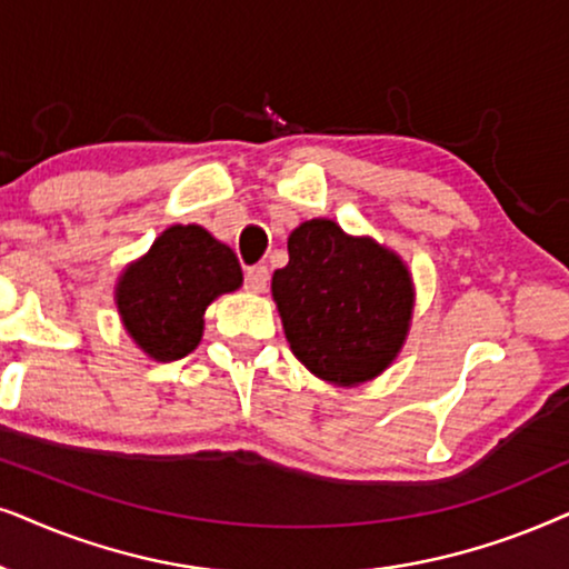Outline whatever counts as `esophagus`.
<instances>
[{"label": "esophagus", "mask_w": 569, "mask_h": 569, "mask_svg": "<svg viewBox=\"0 0 569 569\" xmlns=\"http://www.w3.org/2000/svg\"><path fill=\"white\" fill-rule=\"evenodd\" d=\"M268 280H270V276H268V268H264V264H254V268H249L244 272L247 289L254 293H262L264 289H268Z\"/></svg>", "instance_id": "obj_1"}]
</instances>
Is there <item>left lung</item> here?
I'll return each instance as SVG.
<instances>
[{
	"label": "left lung",
	"mask_w": 569,
	"mask_h": 569,
	"mask_svg": "<svg viewBox=\"0 0 569 569\" xmlns=\"http://www.w3.org/2000/svg\"><path fill=\"white\" fill-rule=\"evenodd\" d=\"M270 291L293 356L338 388L380 377L413 322L416 289L403 257L330 218L291 231L289 264L272 272Z\"/></svg>",
	"instance_id": "obj_1"
}]
</instances>
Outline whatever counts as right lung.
I'll list each match as a JSON object with an SVG mask.
<instances>
[{
    "label": "right lung",
    "mask_w": 569,
    "mask_h": 569,
    "mask_svg": "<svg viewBox=\"0 0 569 569\" xmlns=\"http://www.w3.org/2000/svg\"><path fill=\"white\" fill-rule=\"evenodd\" d=\"M233 249L197 223L169 226L150 249L121 270L113 289L121 328L148 359L192 353L206 330V309L241 289Z\"/></svg>",
    "instance_id": "right-lung-1"
}]
</instances>
